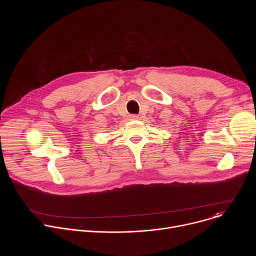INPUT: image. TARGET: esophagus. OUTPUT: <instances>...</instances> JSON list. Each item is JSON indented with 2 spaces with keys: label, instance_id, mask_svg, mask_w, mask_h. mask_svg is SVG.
Segmentation results:
<instances>
[{
  "label": "esophagus",
  "instance_id": "1",
  "mask_svg": "<svg viewBox=\"0 0 256 256\" xmlns=\"http://www.w3.org/2000/svg\"><path fill=\"white\" fill-rule=\"evenodd\" d=\"M130 120H138V116H136V114H130Z\"/></svg>",
  "mask_w": 256,
  "mask_h": 256
}]
</instances>
